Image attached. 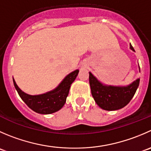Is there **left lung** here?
I'll return each mask as SVG.
<instances>
[{"mask_svg": "<svg viewBox=\"0 0 151 151\" xmlns=\"http://www.w3.org/2000/svg\"><path fill=\"white\" fill-rule=\"evenodd\" d=\"M130 49L135 52L131 45H130ZM89 83L95 102L102 109L116 111L124 108L129 103L139 87V79H137L127 86H107L101 83L89 72Z\"/></svg>", "mask_w": 151, "mask_h": 151, "instance_id": "1", "label": "left lung"}]
</instances>
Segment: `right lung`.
<instances>
[{
  "mask_svg": "<svg viewBox=\"0 0 151 151\" xmlns=\"http://www.w3.org/2000/svg\"><path fill=\"white\" fill-rule=\"evenodd\" d=\"M79 70L72 71L63 79L54 90L39 95H29L17 86L13 78V83L19 96L29 108L41 114H50L59 111L65 105L70 87L75 80Z\"/></svg>",
  "mask_w": 151,
  "mask_h": 151,
  "instance_id": "obj_1",
  "label": "right lung"
}]
</instances>
